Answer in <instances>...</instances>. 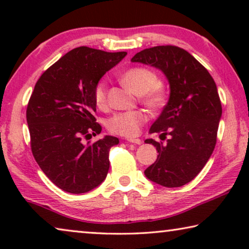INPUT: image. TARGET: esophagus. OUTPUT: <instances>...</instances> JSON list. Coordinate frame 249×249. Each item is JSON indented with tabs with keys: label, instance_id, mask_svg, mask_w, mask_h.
<instances>
[{
	"label": "esophagus",
	"instance_id": "34e87169",
	"mask_svg": "<svg viewBox=\"0 0 249 249\" xmlns=\"http://www.w3.org/2000/svg\"><path fill=\"white\" fill-rule=\"evenodd\" d=\"M127 142H134V144H137V145L142 144V141H141V139H138V138H127Z\"/></svg>",
	"mask_w": 249,
	"mask_h": 249
}]
</instances>
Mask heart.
Returning a JSON list of instances; mask_svg holds the SVG:
<instances>
[{
	"label": "heart",
	"instance_id": "1",
	"mask_svg": "<svg viewBox=\"0 0 249 249\" xmlns=\"http://www.w3.org/2000/svg\"><path fill=\"white\" fill-rule=\"evenodd\" d=\"M121 81L131 91L139 95V100L151 110L158 111L164 107L168 102V89L158 73L146 67L129 68L121 74ZM94 101L100 108L107 104V85L105 80L97 81L94 87ZM148 120L145 110H131L119 112L107 121L108 131L114 135L134 137L139 134L141 127Z\"/></svg>",
	"mask_w": 249,
	"mask_h": 249
}]
</instances>
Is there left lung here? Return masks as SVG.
Here are the masks:
<instances>
[{
  "label": "left lung",
  "mask_w": 249,
  "mask_h": 249,
  "mask_svg": "<svg viewBox=\"0 0 249 249\" xmlns=\"http://www.w3.org/2000/svg\"><path fill=\"white\" fill-rule=\"evenodd\" d=\"M162 70L170 84V98L149 132L161 134L156 161L145 176L163 187H181L192 181L209 161L216 144L222 105L215 81L192 54L173 45L154 46L131 59Z\"/></svg>",
  "instance_id": "8db88e82"
}]
</instances>
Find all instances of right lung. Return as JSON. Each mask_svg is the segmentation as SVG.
Wrapping results in <instances>:
<instances>
[{"instance_id":"add662e5","label":"right lung","mask_w":249,"mask_h":249,"mask_svg":"<svg viewBox=\"0 0 249 249\" xmlns=\"http://www.w3.org/2000/svg\"><path fill=\"white\" fill-rule=\"evenodd\" d=\"M125 55L80 46L57 60L37 80L26 112L30 147L42 171L64 192L87 193L107 178L108 153L119 139H84L102 131L94 117L95 85Z\"/></svg>"}]
</instances>
